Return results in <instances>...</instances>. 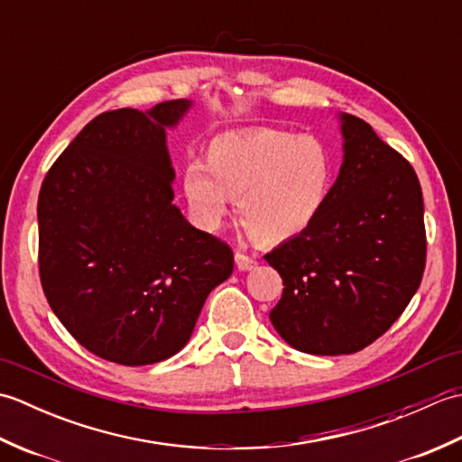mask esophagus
<instances>
[{
    "mask_svg": "<svg viewBox=\"0 0 462 462\" xmlns=\"http://www.w3.org/2000/svg\"><path fill=\"white\" fill-rule=\"evenodd\" d=\"M256 263H258V260L254 258V256H250V254H246V252H236V266H238V270H242V272H246V270H254L256 268Z\"/></svg>",
    "mask_w": 462,
    "mask_h": 462,
    "instance_id": "1",
    "label": "esophagus"
}]
</instances>
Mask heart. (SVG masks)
<instances>
[{
	"instance_id": "1",
	"label": "heart",
	"mask_w": 462,
	"mask_h": 462,
	"mask_svg": "<svg viewBox=\"0 0 462 462\" xmlns=\"http://www.w3.org/2000/svg\"><path fill=\"white\" fill-rule=\"evenodd\" d=\"M336 174V156L323 141L280 129H254L214 139L208 164H186L184 192L206 224H218L242 194L246 228L258 240L283 242L318 220Z\"/></svg>"
}]
</instances>
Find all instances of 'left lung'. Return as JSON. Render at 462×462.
I'll return each instance as SVG.
<instances>
[{"mask_svg":"<svg viewBox=\"0 0 462 462\" xmlns=\"http://www.w3.org/2000/svg\"><path fill=\"white\" fill-rule=\"evenodd\" d=\"M341 121L346 156L326 208L263 256L283 282L273 328L313 356H349L379 339L415 296L427 262L415 169L369 123Z\"/></svg>","mask_w":462,"mask_h":462,"instance_id":"left-lung-1","label":"left lung"}]
</instances>
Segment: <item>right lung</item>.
<instances>
[{
	"mask_svg": "<svg viewBox=\"0 0 462 462\" xmlns=\"http://www.w3.org/2000/svg\"><path fill=\"white\" fill-rule=\"evenodd\" d=\"M97 115L45 174L37 202L39 278L65 329L97 357L149 365L180 351L234 252L172 204L164 143L189 109Z\"/></svg>",
	"mask_w": 462,
	"mask_h": 462,
	"instance_id": "right-lung-1",
	"label": "right lung"
}]
</instances>
